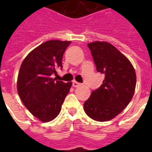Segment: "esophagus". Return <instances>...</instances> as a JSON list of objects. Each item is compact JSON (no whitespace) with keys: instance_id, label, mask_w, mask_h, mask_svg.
Here are the masks:
<instances>
[{"instance_id":"obj_1","label":"esophagus","mask_w":152,"mask_h":152,"mask_svg":"<svg viewBox=\"0 0 152 152\" xmlns=\"http://www.w3.org/2000/svg\"><path fill=\"white\" fill-rule=\"evenodd\" d=\"M80 84L79 82H77V81H73L72 82V86L73 87H78Z\"/></svg>"}]
</instances>
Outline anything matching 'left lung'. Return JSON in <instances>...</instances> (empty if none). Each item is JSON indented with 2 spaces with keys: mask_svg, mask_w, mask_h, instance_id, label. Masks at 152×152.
Masks as SVG:
<instances>
[{
  "mask_svg": "<svg viewBox=\"0 0 152 152\" xmlns=\"http://www.w3.org/2000/svg\"><path fill=\"white\" fill-rule=\"evenodd\" d=\"M96 69L105 79L84 103V110L97 121L112 120L129 103L136 86V73L129 60L111 44H88Z\"/></svg>",
  "mask_w": 152,
  "mask_h": 152,
  "instance_id": "left-lung-1",
  "label": "left lung"
}]
</instances>
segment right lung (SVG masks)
<instances>
[{
  "label": "right lung",
  "instance_id": "right-lung-1",
  "mask_svg": "<svg viewBox=\"0 0 152 152\" xmlns=\"http://www.w3.org/2000/svg\"><path fill=\"white\" fill-rule=\"evenodd\" d=\"M70 41H45L28 53L18 72L17 89L22 102L34 116L43 122L59 114L72 82L53 78L63 68L62 59Z\"/></svg>",
  "mask_w": 152,
  "mask_h": 152
}]
</instances>
